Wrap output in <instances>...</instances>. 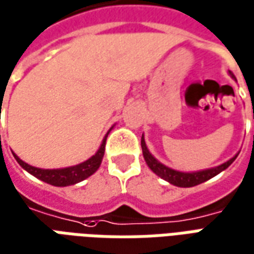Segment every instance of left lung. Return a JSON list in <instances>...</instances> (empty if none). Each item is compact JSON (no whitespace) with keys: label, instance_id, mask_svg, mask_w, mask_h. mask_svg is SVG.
<instances>
[{"label":"left lung","instance_id":"obj_1","mask_svg":"<svg viewBox=\"0 0 254 254\" xmlns=\"http://www.w3.org/2000/svg\"><path fill=\"white\" fill-rule=\"evenodd\" d=\"M230 76L234 78L233 73L230 72ZM254 118V116H253ZM141 149H143V156L145 163L148 166L151 170L154 171L156 176H159L160 178H163L165 181H167L171 185L180 188H191L196 187V185H200L202 182L211 180L215 176H218L219 173H222L223 170H226L235 159L238 154L234 155L231 159H229L227 162H224L222 165L216 166V167H211V169H204V170L198 171H190V173H187V171H178L171 169V167H167L163 163H160L159 160L155 158L154 155L149 152V149L147 148V144H145V140H144V134L141 137Z\"/></svg>","mask_w":254,"mask_h":254}]
</instances>
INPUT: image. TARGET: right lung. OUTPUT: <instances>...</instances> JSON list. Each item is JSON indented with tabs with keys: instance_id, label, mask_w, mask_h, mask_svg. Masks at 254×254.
Segmentation results:
<instances>
[{
	"instance_id": "obj_1",
	"label": "right lung",
	"mask_w": 254,
	"mask_h": 254,
	"mask_svg": "<svg viewBox=\"0 0 254 254\" xmlns=\"http://www.w3.org/2000/svg\"><path fill=\"white\" fill-rule=\"evenodd\" d=\"M111 127L109 132L106 133V136L102 140L99 149L92 155L89 159H87L83 163H78L76 166H69V167H64V169H39V167H34V166L25 163L24 160H21L17 155L12 152L14 159L19 163L25 171H28L30 174L36 177L38 180L50 184L53 187H69V185H74L77 182L84 181L85 178H88L94 174L95 171L99 169L103 155H105V147H106V138L111 132Z\"/></svg>"
}]
</instances>
